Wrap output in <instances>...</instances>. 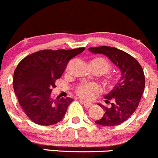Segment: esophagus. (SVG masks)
<instances>
[{
	"instance_id": "esophagus-1",
	"label": "esophagus",
	"mask_w": 158,
	"mask_h": 158,
	"mask_svg": "<svg viewBox=\"0 0 158 158\" xmlns=\"http://www.w3.org/2000/svg\"><path fill=\"white\" fill-rule=\"evenodd\" d=\"M80 102H81V104L84 106V107H87V108H89V107H90L92 105H93L91 103L87 102V101H83V100H80Z\"/></svg>"
}]
</instances>
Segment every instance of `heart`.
<instances>
[{"instance_id":"obj_1","label":"heart","mask_w":158,"mask_h":158,"mask_svg":"<svg viewBox=\"0 0 158 158\" xmlns=\"http://www.w3.org/2000/svg\"><path fill=\"white\" fill-rule=\"evenodd\" d=\"M90 66L94 71H98L101 74H106L110 70V65L105 59L95 58L90 61ZM114 80L112 77H108L107 79V84L111 86ZM101 91L99 86L95 83H82L77 86L76 93L81 98L84 99H92Z\"/></svg>"}]
</instances>
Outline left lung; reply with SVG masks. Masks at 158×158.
I'll list each match as a JSON object with an SVG mask.
<instances>
[{"label": "left lung", "mask_w": 158, "mask_h": 158, "mask_svg": "<svg viewBox=\"0 0 158 158\" xmlns=\"http://www.w3.org/2000/svg\"><path fill=\"white\" fill-rule=\"evenodd\" d=\"M94 54L107 56L121 71V77L114 88L104 96L107 106L98 104L104 114L95 121L101 126H116L127 121L138 107L145 87L143 68L135 58L113 47L88 48Z\"/></svg>", "instance_id": "left-lung-1"}]
</instances>
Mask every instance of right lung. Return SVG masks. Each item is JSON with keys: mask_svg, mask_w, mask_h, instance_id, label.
I'll return each mask as SVG.
<instances>
[{"mask_svg": "<svg viewBox=\"0 0 158 158\" xmlns=\"http://www.w3.org/2000/svg\"><path fill=\"white\" fill-rule=\"evenodd\" d=\"M84 51V48L43 50L27 56L18 64L14 74V90L23 110L33 122L48 126L63 119L74 99L57 97L54 100L52 89L69 60Z\"/></svg>", "mask_w": 158, "mask_h": 158, "instance_id": "1", "label": "right lung"}]
</instances>
